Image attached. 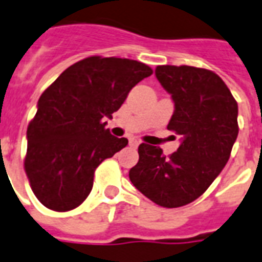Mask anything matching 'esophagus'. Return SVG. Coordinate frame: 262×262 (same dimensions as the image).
<instances>
[{
	"mask_svg": "<svg viewBox=\"0 0 262 262\" xmlns=\"http://www.w3.org/2000/svg\"><path fill=\"white\" fill-rule=\"evenodd\" d=\"M139 143H141V142L138 141L137 138H129V145L133 146V147H137V146L139 145Z\"/></svg>",
	"mask_w": 262,
	"mask_h": 262,
	"instance_id": "obj_1",
	"label": "esophagus"
}]
</instances>
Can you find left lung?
<instances>
[{
  "mask_svg": "<svg viewBox=\"0 0 262 262\" xmlns=\"http://www.w3.org/2000/svg\"><path fill=\"white\" fill-rule=\"evenodd\" d=\"M156 76L172 95L175 112L167 128L182 137L175 153L141 143L129 180L154 204L179 208L204 194L230 160L238 137V103L213 71L159 66Z\"/></svg>",
  "mask_w": 262,
  "mask_h": 262,
  "instance_id": "obj_1",
  "label": "left lung"
}]
</instances>
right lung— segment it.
I'll use <instances>...</instances> for the list:
<instances>
[{"label": "right lung", "instance_id": "1", "mask_svg": "<svg viewBox=\"0 0 262 262\" xmlns=\"http://www.w3.org/2000/svg\"><path fill=\"white\" fill-rule=\"evenodd\" d=\"M153 74L137 60L91 56L68 67L38 101L27 127L24 171L40 204L54 212L78 208L103 160L128 145L105 128L137 83Z\"/></svg>", "mask_w": 262, "mask_h": 262}]
</instances>
